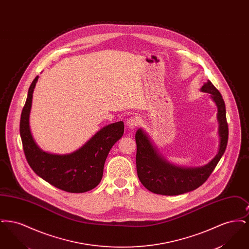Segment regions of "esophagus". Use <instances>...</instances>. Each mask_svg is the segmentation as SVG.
<instances>
[{
	"label": "esophagus",
	"mask_w": 249,
	"mask_h": 249,
	"mask_svg": "<svg viewBox=\"0 0 249 249\" xmlns=\"http://www.w3.org/2000/svg\"><path fill=\"white\" fill-rule=\"evenodd\" d=\"M141 123V120L140 118H138L137 116H132L131 118L128 119L127 121V126L130 128V129H135L137 128Z\"/></svg>",
	"instance_id": "obj_1"
}]
</instances>
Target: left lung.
<instances>
[{
  "label": "left lung",
  "instance_id": "obj_1",
  "mask_svg": "<svg viewBox=\"0 0 249 249\" xmlns=\"http://www.w3.org/2000/svg\"><path fill=\"white\" fill-rule=\"evenodd\" d=\"M201 90L211 94L217 106L220 143L216 156L207 165L200 168H181L168 163L157 153L147 136L141 129L135 133L137 145L136 169L142 185L156 194L179 195L198 189L210 175L225 152L229 127L226 119L224 100L217 89L209 80L201 87Z\"/></svg>",
  "mask_w": 249,
  "mask_h": 249
}]
</instances>
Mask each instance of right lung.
Returning a JSON list of instances; mask_svg holds the SVG:
<instances>
[{"label": "right lung", "mask_w": 249, "mask_h": 249, "mask_svg": "<svg viewBox=\"0 0 249 249\" xmlns=\"http://www.w3.org/2000/svg\"><path fill=\"white\" fill-rule=\"evenodd\" d=\"M38 76L31 84L21 112L19 132L26 160L37 176L59 190L82 193L96 188L101 182L107 155L124 132L122 121L99 130L81 148L69 155H52L36 144L29 126L33 92Z\"/></svg>", "instance_id": "add662e5"}]
</instances>
